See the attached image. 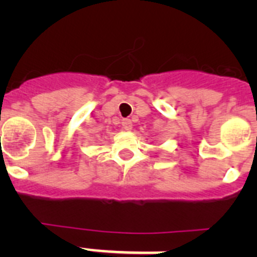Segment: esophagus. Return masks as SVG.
Here are the masks:
<instances>
[{"label":"esophagus","instance_id":"34e87169","mask_svg":"<svg viewBox=\"0 0 257 257\" xmlns=\"http://www.w3.org/2000/svg\"><path fill=\"white\" fill-rule=\"evenodd\" d=\"M122 126H123L124 130H131L133 128V122H131V119H128V118H124V119H122Z\"/></svg>","mask_w":257,"mask_h":257}]
</instances>
